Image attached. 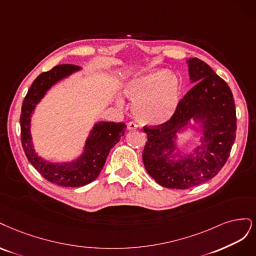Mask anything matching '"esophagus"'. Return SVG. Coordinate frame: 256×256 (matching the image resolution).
Returning a JSON list of instances; mask_svg holds the SVG:
<instances>
[{"instance_id": "1", "label": "esophagus", "mask_w": 256, "mask_h": 256, "mask_svg": "<svg viewBox=\"0 0 256 256\" xmlns=\"http://www.w3.org/2000/svg\"><path fill=\"white\" fill-rule=\"evenodd\" d=\"M138 128V126L135 122H128V130H136Z\"/></svg>"}]
</instances>
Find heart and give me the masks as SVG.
<instances>
[{
    "mask_svg": "<svg viewBox=\"0 0 256 256\" xmlns=\"http://www.w3.org/2000/svg\"><path fill=\"white\" fill-rule=\"evenodd\" d=\"M123 92L133 101L132 112L142 123L162 126L174 114L182 92L180 80L166 69H152L132 76ZM118 105L122 102L117 100Z\"/></svg>",
    "mask_w": 256,
    "mask_h": 256,
    "instance_id": "obj_1",
    "label": "heart"
}]
</instances>
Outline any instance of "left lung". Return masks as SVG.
Here are the masks:
<instances>
[{"instance_id": "left-lung-1", "label": "left lung", "mask_w": 256, "mask_h": 256, "mask_svg": "<svg viewBox=\"0 0 256 256\" xmlns=\"http://www.w3.org/2000/svg\"><path fill=\"white\" fill-rule=\"evenodd\" d=\"M186 64L194 86L168 122L158 128H144V168L167 188L187 189L212 178L228 160L236 135L235 104L228 84L199 58H188ZM188 130L200 144L183 152L178 140Z\"/></svg>"}]
</instances>
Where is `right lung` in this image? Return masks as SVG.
Instances as JSON below:
<instances>
[{"label": "right lung", "instance_id": "obj_1", "mask_svg": "<svg viewBox=\"0 0 256 256\" xmlns=\"http://www.w3.org/2000/svg\"><path fill=\"white\" fill-rule=\"evenodd\" d=\"M82 70L78 66L60 64L50 71L41 73L32 82L22 103L21 140L26 158L44 178L64 187H80L94 180L101 173L112 148L119 142L126 128V123L122 122H96L89 130L83 150L71 162H54L41 158L36 152L30 128L37 104L53 86Z\"/></svg>", "mask_w": 256, "mask_h": 256}]
</instances>
